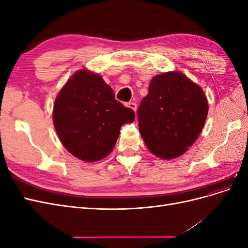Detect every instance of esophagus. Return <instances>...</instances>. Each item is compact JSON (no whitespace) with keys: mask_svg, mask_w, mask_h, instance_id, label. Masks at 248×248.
Here are the masks:
<instances>
[{"mask_svg":"<svg viewBox=\"0 0 248 248\" xmlns=\"http://www.w3.org/2000/svg\"><path fill=\"white\" fill-rule=\"evenodd\" d=\"M126 107L131 108L133 111H137V103H134V102H128V103H126Z\"/></svg>","mask_w":248,"mask_h":248,"instance_id":"esophagus-1","label":"esophagus"}]
</instances>
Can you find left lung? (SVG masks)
<instances>
[{"mask_svg":"<svg viewBox=\"0 0 248 248\" xmlns=\"http://www.w3.org/2000/svg\"><path fill=\"white\" fill-rule=\"evenodd\" d=\"M208 115L202 89L180 71L155 76L138 109L139 129L149 151L174 159L197 140Z\"/></svg>","mask_w":248,"mask_h":248,"instance_id":"8db88e82","label":"left lung"}]
</instances>
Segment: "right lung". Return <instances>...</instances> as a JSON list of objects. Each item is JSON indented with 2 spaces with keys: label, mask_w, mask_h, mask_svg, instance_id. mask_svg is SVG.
Segmentation results:
<instances>
[{
  "label": "right lung",
  "mask_w": 248,
  "mask_h": 248,
  "mask_svg": "<svg viewBox=\"0 0 248 248\" xmlns=\"http://www.w3.org/2000/svg\"><path fill=\"white\" fill-rule=\"evenodd\" d=\"M52 121L67 151L95 162L111 153L121 127L134 121V111L115 99L100 74L79 69L57 95Z\"/></svg>",
  "instance_id": "1"
}]
</instances>
